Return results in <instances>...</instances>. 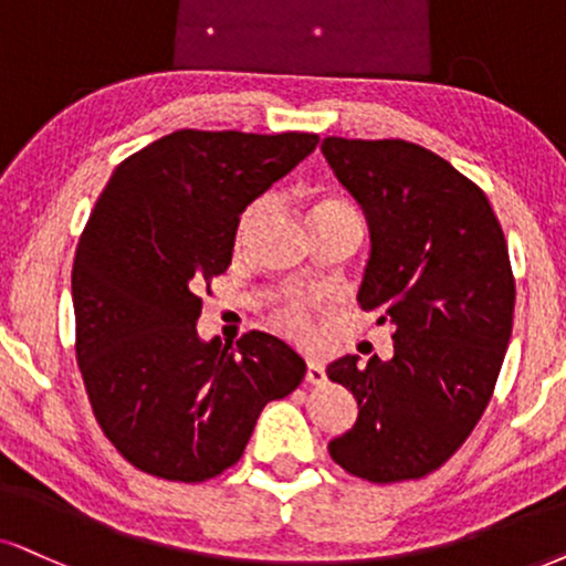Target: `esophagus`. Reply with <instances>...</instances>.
<instances>
[{"mask_svg": "<svg viewBox=\"0 0 566 566\" xmlns=\"http://www.w3.org/2000/svg\"><path fill=\"white\" fill-rule=\"evenodd\" d=\"M305 381L307 384H324L326 381V370H324V366H321L318 360H307Z\"/></svg>", "mask_w": 566, "mask_h": 566, "instance_id": "1", "label": "esophagus"}]
</instances>
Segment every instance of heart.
Listing matches in <instances>:
<instances>
[{"label":"heart","mask_w":566,"mask_h":566,"mask_svg":"<svg viewBox=\"0 0 566 566\" xmlns=\"http://www.w3.org/2000/svg\"><path fill=\"white\" fill-rule=\"evenodd\" d=\"M336 211H355V209L347 203V200H342V198H321V200H316V203H313L311 219L324 217V213H336ZM255 217H259V206H253V209H248L245 213H242L240 238L250 230V224H253ZM276 321L292 334H305L307 305L303 303V300H284V303L276 307Z\"/></svg>","instance_id":"b5f03b06"}]
</instances>
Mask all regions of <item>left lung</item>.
<instances>
[{
	"label": "left lung",
	"mask_w": 566,
	"mask_h": 566,
	"mask_svg": "<svg viewBox=\"0 0 566 566\" xmlns=\"http://www.w3.org/2000/svg\"><path fill=\"white\" fill-rule=\"evenodd\" d=\"M370 230L357 303L395 326V355L328 363L357 399L332 460L370 483L423 478L462 447L489 405L512 336L510 250L485 192L407 140L321 143Z\"/></svg>",
	"instance_id": "obj_1"
}]
</instances>
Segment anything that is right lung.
Masks as SVG:
<instances>
[{"label":"right lung","mask_w":566,"mask_h":566,"mask_svg":"<svg viewBox=\"0 0 566 566\" xmlns=\"http://www.w3.org/2000/svg\"><path fill=\"white\" fill-rule=\"evenodd\" d=\"M318 135L177 130L114 169L73 263L75 353L93 415L143 473L200 483L245 452L305 360L263 332L200 339V290L232 263L242 211Z\"/></svg>","instance_id":"right-lung-1"}]
</instances>
